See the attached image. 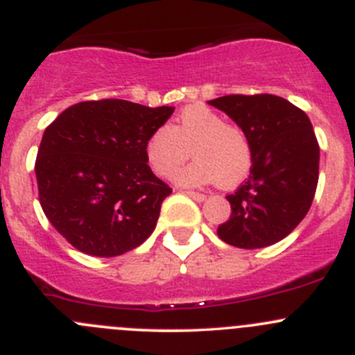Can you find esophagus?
<instances>
[{"mask_svg": "<svg viewBox=\"0 0 355 355\" xmlns=\"http://www.w3.org/2000/svg\"><path fill=\"white\" fill-rule=\"evenodd\" d=\"M185 194L189 196V198H192L194 200H198V202H202L204 199H206V196L200 194V192H194V191H185Z\"/></svg>", "mask_w": 355, "mask_h": 355, "instance_id": "esophagus-1", "label": "esophagus"}]
</instances>
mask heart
<instances>
[{"instance_id":"b5f03b06","label":"heart","mask_w":355,"mask_h":355,"mask_svg":"<svg viewBox=\"0 0 355 355\" xmlns=\"http://www.w3.org/2000/svg\"><path fill=\"white\" fill-rule=\"evenodd\" d=\"M191 149L196 161L178 175V184L235 187L249 175L252 149L245 132L204 105L182 110L173 127L161 125L146 142L148 163L159 177H171Z\"/></svg>"}]
</instances>
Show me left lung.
<instances>
[{
	"instance_id": "8db88e82",
	"label": "left lung",
	"mask_w": 355,
	"mask_h": 355,
	"mask_svg": "<svg viewBox=\"0 0 355 355\" xmlns=\"http://www.w3.org/2000/svg\"><path fill=\"white\" fill-rule=\"evenodd\" d=\"M227 113L252 149L249 178L227 196L232 214L218 237L241 249L285 239L309 211L320 175V146L309 116L273 94H230L209 101Z\"/></svg>"
}]
</instances>
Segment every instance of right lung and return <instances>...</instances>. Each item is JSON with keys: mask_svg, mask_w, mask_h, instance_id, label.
<instances>
[{"mask_svg": "<svg viewBox=\"0 0 355 355\" xmlns=\"http://www.w3.org/2000/svg\"><path fill=\"white\" fill-rule=\"evenodd\" d=\"M173 110L125 99L84 101L46 128L35 159L39 200L75 249L114 257L153 234L171 189L149 168L146 142Z\"/></svg>", "mask_w": 355, "mask_h": 355, "instance_id": "right-lung-1", "label": "right lung"}]
</instances>
